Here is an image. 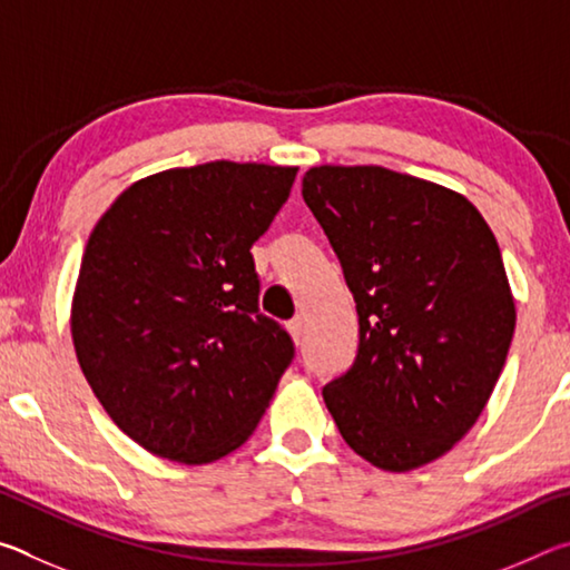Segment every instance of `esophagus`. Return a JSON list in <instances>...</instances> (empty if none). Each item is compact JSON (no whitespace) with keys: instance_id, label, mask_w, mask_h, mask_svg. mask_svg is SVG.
Returning a JSON list of instances; mask_svg holds the SVG:
<instances>
[{"instance_id":"esophagus-1","label":"esophagus","mask_w":570,"mask_h":570,"mask_svg":"<svg viewBox=\"0 0 570 570\" xmlns=\"http://www.w3.org/2000/svg\"><path fill=\"white\" fill-rule=\"evenodd\" d=\"M286 326H288V332H292L294 340L302 342V336H304V320H302V316H294V320L288 322Z\"/></svg>"}]
</instances>
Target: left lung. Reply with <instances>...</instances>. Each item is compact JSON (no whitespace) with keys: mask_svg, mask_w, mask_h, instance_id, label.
Segmentation results:
<instances>
[{"mask_svg":"<svg viewBox=\"0 0 570 570\" xmlns=\"http://www.w3.org/2000/svg\"><path fill=\"white\" fill-rule=\"evenodd\" d=\"M302 196L360 320L354 362L322 390L326 410L372 465L438 460L480 417L513 342L493 230L460 193L382 166L312 168Z\"/></svg>","mask_w":570,"mask_h":570,"instance_id":"1","label":"left lung"}]
</instances>
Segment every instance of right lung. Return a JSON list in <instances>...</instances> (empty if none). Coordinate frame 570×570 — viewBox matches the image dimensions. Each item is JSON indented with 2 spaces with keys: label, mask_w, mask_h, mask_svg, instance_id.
I'll return each instance as SVG.
<instances>
[{
  "label": "right lung",
  "mask_w": 570,
  "mask_h": 570,
  "mask_svg": "<svg viewBox=\"0 0 570 570\" xmlns=\"http://www.w3.org/2000/svg\"><path fill=\"white\" fill-rule=\"evenodd\" d=\"M296 168L214 160L122 193L92 228L72 298L85 380L153 455L200 465L244 445L294 360L258 312L250 246Z\"/></svg>",
  "instance_id": "add662e5"
}]
</instances>
